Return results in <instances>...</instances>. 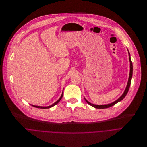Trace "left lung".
Returning <instances> with one entry per match:
<instances>
[{"label": "left lung", "mask_w": 147, "mask_h": 147, "mask_svg": "<svg viewBox=\"0 0 147 147\" xmlns=\"http://www.w3.org/2000/svg\"><path fill=\"white\" fill-rule=\"evenodd\" d=\"M128 53H129V61H130V74H129V80H128V82H127V86H126V89L124 92V93H123V94L121 96V97L119 98H118L117 100H116L115 101L111 103V104H105V105H95V104H93L92 103H90V102L88 101L87 100H85V101L89 104V105H92V107L96 108H98V109H104V108H109V107H111L113 105H114L115 104H116V103L119 102V101H122L126 96V94H127L128 93V91L129 90V88H130V84H131V78H132V75H133V64H132V62H131V58H130V53L129 52V50H128Z\"/></svg>", "instance_id": "1"}]
</instances>
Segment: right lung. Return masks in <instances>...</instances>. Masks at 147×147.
<instances>
[{
    "instance_id": "right-lung-1",
    "label": "right lung",
    "mask_w": 147,
    "mask_h": 147,
    "mask_svg": "<svg viewBox=\"0 0 147 147\" xmlns=\"http://www.w3.org/2000/svg\"><path fill=\"white\" fill-rule=\"evenodd\" d=\"M63 93H62V94H61V97L58 99L55 102H54L53 104H52V105H50V106H48V107H41V106H36V105H31L32 106H33V107H36V108H42V109H47V108H51V107H53V106H54V105H55L56 104H57L58 102H60V101L61 100V98H62V97H63Z\"/></svg>"
}]
</instances>
